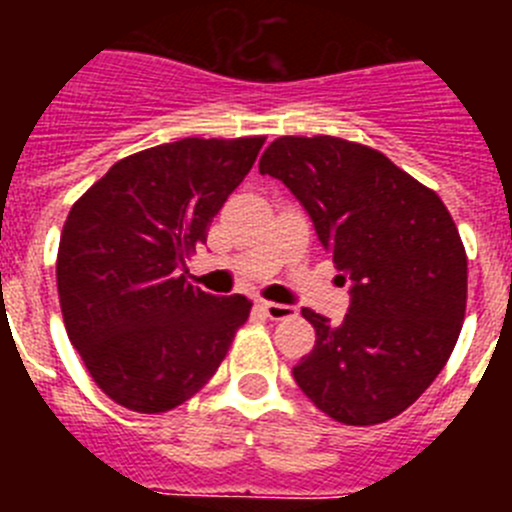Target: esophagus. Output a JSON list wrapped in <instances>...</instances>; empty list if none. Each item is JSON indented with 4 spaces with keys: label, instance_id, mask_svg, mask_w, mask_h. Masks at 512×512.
I'll list each match as a JSON object with an SVG mask.
<instances>
[{
    "label": "esophagus",
    "instance_id": "1",
    "mask_svg": "<svg viewBox=\"0 0 512 512\" xmlns=\"http://www.w3.org/2000/svg\"><path fill=\"white\" fill-rule=\"evenodd\" d=\"M259 307H261V310H264L266 318H271V320L295 318V307H289V305H279V302L259 300Z\"/></svg>",
    "mask_w": 512,
    "mask_h": 512
}]
</instances>
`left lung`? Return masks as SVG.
<instances>
[{"instance_id": "obj_1", "label": "left lung", "mask_w": 512, "mask_h": 512, "mask_svg": "<svg viewBox=\"0 0 512 512\" xmlns=\"http://www.w3.org/2000/svg\"><path fill=\"white\" fill-rule=\"evenodd\" d=\"M259 171L292 189L354 282L341 325L302 310L315 346L295 382L338 423H387L431 387L459 341L467 251L454 217L384 153L336 135H282Z\"/></svg>"}]
</instances>
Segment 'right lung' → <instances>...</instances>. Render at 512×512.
Returning a JSON list of instances; mask_svg holds the SVG:
<instances>
[{
    "instance_id": "1",
    "label": "right lung",
    "mask_w": 512,
    "mask_h": 512,
    "mask_svg": "<svg viewBox=\"0 0 512 512\" xmlns=\"http://www.w3.org/2000/svg\"><path fill=\"white\" fill-rule=\"evenodd\" d=\"M182 138L120 158L71 207L58 243L63 325L104 395L158 415L200 392L253 302L187 282L184 259L264 146Z\"/></svg>"
}]
</instances>
